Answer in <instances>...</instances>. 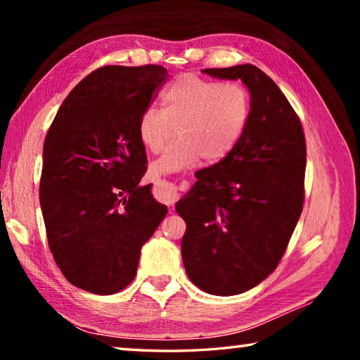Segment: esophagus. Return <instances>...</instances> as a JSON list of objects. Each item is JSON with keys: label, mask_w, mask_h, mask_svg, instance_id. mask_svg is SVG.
I'll return each mask as SVG.
<instances>
[{"label": "esophagus", "mask_w": 360, "mask_h": 360, "mask_svg": "<svg viewBox=\"0 0 360 360\" xmlns=\"http://www.w3.org/2000/svg\"><path fill=\"white\" fill-rule=\"evenodd\" d=\"M155 198L158 202L167 203V205H173L176 200V195H178V188H176L174 184L168 182L165 179H160L155 182Z\"/></svg>", "instance_id": "esophagus-1"}]
</instances>
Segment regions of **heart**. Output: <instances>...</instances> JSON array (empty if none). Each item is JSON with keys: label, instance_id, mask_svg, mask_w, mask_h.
Segmentation results:
<instances>
[{"label": "heart", "instance_id": "1", "mask_svg": "<svg viewBox=\"0 0 360 360\" xmlns=\"http://www.w3.org/2000/svg\"><path fill=\"white\" fill-rule=\"evenodd\" d=\"M163 111L144 109L139 138L150 152H160L179 125L181 141L174 143L150 165L155 176L181 172L200 158L217 162L227 157L248 125L251 95L243 84L217 82L184 75L162 94Z\"/></svg>", "mask_w": 360, "mask_h": 360}]
</instances>
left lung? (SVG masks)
<instances>
[{"label": "left lung", "instance_id": "8db88e82", "mask_svg": "<svg viewBox=\"0 0 360 360\" xmlns=\"http://www.w3.org/2000/svg\"><path fill=\"white\" fill-rule=\"evenodd\" d=\"M240 81L251 115L235 149L176 203L186 221L182 262L191 281L212 295L255 288L278 266L303 210L307 146L298 115L278 85L254 65L206 68Z\"/></svg>", "mask_w": 360, "mask_h": 360}]
</instances>
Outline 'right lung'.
I'll list each match as a JSON object with an SVG mask.
<instances>
[{
	"instance_id": "right-lung-1",
	"label": "right lung",
	"mask_w": 360,
	"mask_h": 360,
	"mask_svg": "<svg viewBox=\"0 0 360 360\" xmlns=\"http://www.w3.org/2000/svg\"><path fill=\"white\" fill-rule=\"evenodd\" d=\"M158 65L103 66L60 106L42 150L39 203L65 278L98 295L125 289L139 252L167 216L141 186L139 117L167 81Z\"/></svg>"
}]
</instances>
